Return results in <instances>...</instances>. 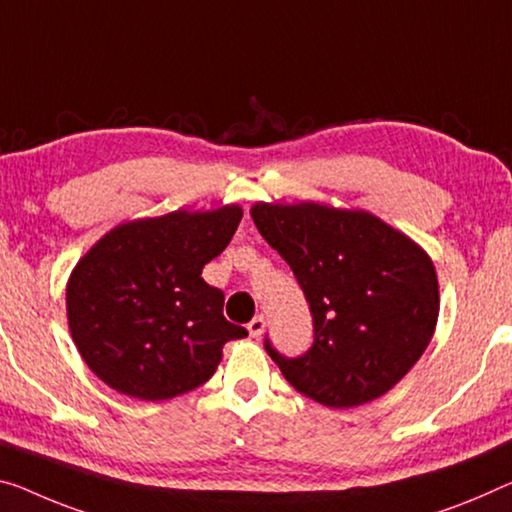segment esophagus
Instances as JSON below:
<instances>
[{
    "label": "esophagus",
    "instance_id": "esophagus-1",
    "mask_svg": "<svg viewBox=\"0 0 512 512\" xmlns=\"http://www.w3.org/2000/svg\"><path fill=\"white\" fill-rule=\"evenodd\" d=\"M247 329H249V334H251V336L258 338V336L263 334V329H265V318H263V316L251 318V322L247 325Z\"/></svg>",
    "mask_w": 512,
    "mask_h": 512
}]
</instances>
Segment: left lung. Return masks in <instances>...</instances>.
<instances>
[{"mask_svg":"<svg viewBox=\"0 0 512 512\" xmlns=\"http://www.w3.org/2000/svg\"><path fill=\"white\" fill-rule=\"evenodd\" d=\"M251 217L290 265L313 316V345L300 357H283L265 338L283 377L336 410L396 387L426 352L439 316L426 251L364 210L256 203Z\"/></svg>","mask_w":512,"mask_h":512,"instance_id":"obj_1","label":"left lung"}]
</instances>
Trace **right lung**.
Returning a JSON list of instances; mask_svg holds the SVG:
<instances>
[{
  "instance_id": "obj_1",
  "label": "right lung",
  "mask_w": 512,
  "mask_h": 512,
  "mask_svg": "<svg viewBox=\"0 0 512 512\" xmlns=\"http://www.w3.org/2000/svg\"><path fill=\"white\" fill-rule=\"evenodd\" d=\"M240 219V206L176 210L116 226L86 251L68 279V327L107 387L176 398L210 380L226 341L247 336L224 318L222 290L201 277Z\"/></svg>"
}]
</instances>
